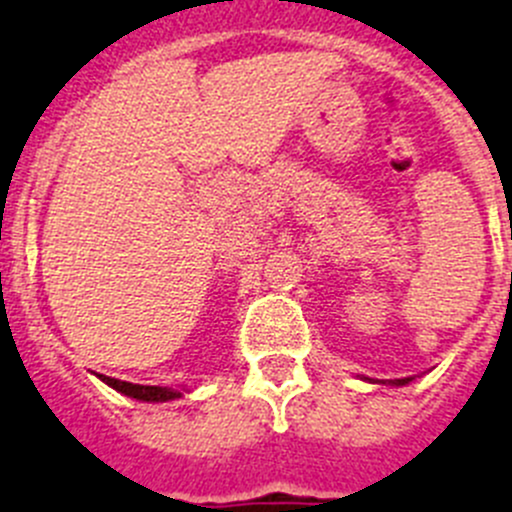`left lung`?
Wrapping results in <instances>:
<instances>
[{"label": "left lung", "mask_w": 512, "mask_h": 512, "mask_svg": "<svg viewBox=\"0 0 512 512\" xmlns=\"http://www.w3.org/2000/svg\"><path fill=\"white\" fill-rule=\"evenodd\" d=\"M369 382H372V384H395V387H400V384H408L410 377H405V379H390V382H379V379H377V382H374V379H369Z\"/></svg>", "instance_id": "1"}]
</instances>
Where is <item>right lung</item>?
<instances>
[{
	"label": "right lung",
	"instance_id": "1",
	"mask_svg": "<svg viewBox=\"0 0 512 512\" xmlns=\"http://www.w3.org/2000/svg\"><path fill=\"white\" fill-rule=\"evenodd\" d=\"M99 379H102L104 384H110L112 390L122 392V395H128L140 402H169L176 400V397H182V390H174V387H148V384L120 382V379L104 377V374H99Z\"/></svg>",
	"mask_w": 512,
	"mask_h": 512
}]
</instances>
